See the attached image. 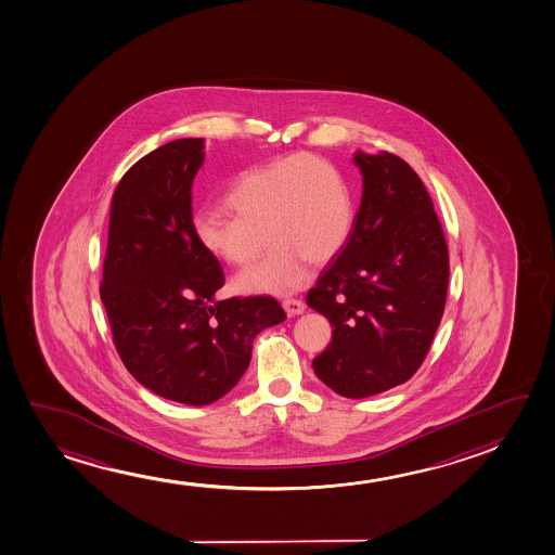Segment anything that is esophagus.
I'll return each mask as SVG.
<instances>
[{"mask_svg": "<svg viewBox=\"0 0 555 555\" xmlns=\"http://www.w3.org/2000/svg\"><path fill=\"white\" fill-rule=\"evenodd\" d=\"M283 308H285V312L287 315H300V313L305 312L306 306L300 298H285L283 300Z\"/></svg>", "mask_w": 555, "mask_h": 555, "instance_id": "1", "label": "esophagus"}]
</instances>
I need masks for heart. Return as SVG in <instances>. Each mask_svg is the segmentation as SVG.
Here are the masks:
<instances>
[{"label":"heart","instance_id":"b5f03b06","mask_svg":"<svg viewBox=\"0 0 555 555\" xmlns=\"http://www.w3.org/2000/svg\"><path fill=\"white\" fill-rule=\"evenodd\" d=\"M228 211L192 220L197 243L230 266H249L272 243L262 264L234 280L240 293H291L306 280L308 260L325 264L348 242L353 202L343 177L320 157L291 156L240 172L222 197Z\"/></svg>","mask_w":555,"mask_h":555}]
</instances>
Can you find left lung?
Segmentation results:
<instances>
[{"mask_svg": "<svg viewBox=\"0 0 555 555\" xmlns=\"http://www.w3.org/2000/svg\"><path fill=\"white\" fill-rule=\"evenodd\" d=\"M360 211L340 255L321 270L306 305L333 340L313 360L321 383L360 399L418 371L446 310L449 249L421 177L401 157L358 152Z\"/></svg>", "mask_w": 555, "mask_h": 555, "instance_id": "left-lung-1", "label": "left lung"}]
</instances>
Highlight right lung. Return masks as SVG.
Returning <instances> with one entry per match:
<instances>
[{
	"label": "right lung",
	"instance_id": "1",
	"mask_svg": "<svg viewBox=\"0 0 555 555\" xmlns=\"http://www.w3.org/2000/svg\"><path fill=\"white\" fill-rule=\"evenodd\" d=\"M204 139H180L141 157L109 209L101 300L127 371L184 405H209L249 367L255 336L285 320L272 297L215 300L217 258L192 232V184Z\"/></svg>",
	"mask_w": 555,
	"mask_h": 555
}]
</instances>
